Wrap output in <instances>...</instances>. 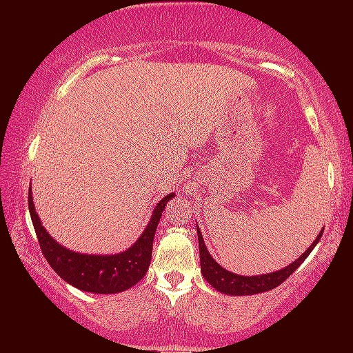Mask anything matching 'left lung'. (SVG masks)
<instances>
[{
	"label": "left lung",
	"instance_id": "1",
	"mask_svg": "<svg viewBox=\"0 0 353 353\" xmlns=\"http://www.w3.org/2000/svg\"><path fill=\"white\" fill-rule=\"evenodd\" d=\"M321 234L316 236L313 244L299 257L296 262H292L289 267L279 270V272H273L268 274H260V276H241V274H234L228 272V270L221 268L219 263L212 259V255L207 250L204 239H202L201 231L197 228V239H199V257H201V272L204 274L205 281L214 286L216 291L230 294V296H250V294H259L270 291V289L278 288L279 284L291 276L296 270L301 267V263L308 257L313 248L321 239Z\"/></svg>",
	"mask_w": 353,
	"mask_h": 353
}]
</instances>
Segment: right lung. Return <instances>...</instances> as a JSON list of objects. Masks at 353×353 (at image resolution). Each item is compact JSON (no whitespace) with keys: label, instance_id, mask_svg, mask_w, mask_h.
<instances>
[{"label":"right lung","instance_id":"obj_1","mask_svg":"<svg viewBox=\"0 0 353 353\" xmlns=\"http://www.w3.org/2000/svg\"><path fill=\"white\" fill-rule=\"evenodd\" d=\"M173 196L168 194L159 202L139 239L128 250L117 255H85L57 244L40 223L33 207L32 190H28V210L43 255L64 281L86 292L115 294L134 286L146 274L151 263L154 233L167 202Z\"/></svg>","mask_w":353,"mask_h":353}]
</instances>
